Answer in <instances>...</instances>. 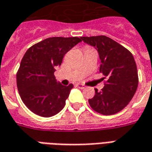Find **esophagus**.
Listing matches in <instances>:
<instances>
[{
    "label": "esophagus",
    "mask_w": 152,
    "mask_h": 152,
    "mask_svg": "<svg viewBox=\"0 0 152 152\" xmlns=\"http://www.w3.org/2000/svg\"><path fill=\"white\" fill-rule=\"evenodd\" d=\"M76 86L78 87V88H80V89H85V86L84 85H82V84H77L76 85Z\"/></svg>",
    "instance_id": "obj_1"
}]
</instances>
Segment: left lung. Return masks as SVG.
<instances>
[{
	"label": "left lung",
	"mask_w": 152,
	"mask_h": 152,
	"mask_svg": "<svg viewBox=\"0 0 152 152\" xmlns=\"http://www.w3.org/2000/svg\"><path fill=\"white\" fill-rule=\"evenodd\" d=\"M80 38L98 51L100 72L107 79L102 91L95 89L94 98L89 99V105L95 112L106 115L121 112L133 99L138 85L134 56L127 49L105 36Z\"/></svg>",
	"instance_id": "left-lung-1"
}]
</instances>
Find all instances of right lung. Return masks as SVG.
Segmentation results:
<instances>
[{
  "label": "right lung",
  "mask_w": 152,
  "mask_h": 152,
  "mask_svg": "<svg viewBox=\"0 0 152 152\" xmlns=\"http://www.w3.org/2000/svg\"><path fill=\"white\" fill-rule=\"evenodd\" d=\"M81 40L80 37L47 38L25 53L17 73V86L22 101L33 113L50 117L64 107L73 85L58 82L54 72L64 55Z\"/></svg>",
  "instance_id": "obj_1"
}]
</instances>
